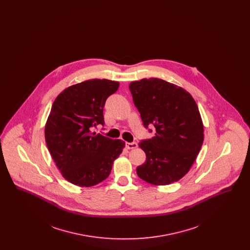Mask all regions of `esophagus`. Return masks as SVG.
<instances>
[{"mask_svg":"<svg viewBox=\"0 0 250 250\" xmlns=\"http://www.w3.org/2000/svg\"><path fill=\"white\" fill-rule=\"evenodd\" d=\"M137 146H138V144L136 143H125V147L127 149H135V148H137Z\"/></svg>","mask_w":250,"mask_h":250,"instance_id":"esophagus-1","label":"esophagus"}]
</instances>
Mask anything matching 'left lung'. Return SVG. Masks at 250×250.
Returning <instances> with one entry per match:
<instances>
[{"mask_svg":"<svg viewBox=\"0 0 250 250\" xmlns=\"http://www.w3.org/2000/svg\"><path fill=\"white\" fill-rule=\"evenodd\" d=\"M143 125H154L155 137L139 143L146 160L137 167L143 181L166 186L190 169L203 143V124L192 95L182 87L151 78L129 84Z\"/></svg>","mask_w":250,"mask_h":250,"instance_id":"left-lung-1","label":"left lung"}]
</instances>
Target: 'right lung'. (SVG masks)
I'll return each mask as SVG.
<instances>
[{"mask_svg": "<svg viewBox=\"0 0 250 250\" xmlns=\"http://www.w3.org/2000/svg\"><path fill=\"white\" fill-rule=\"evenodd\" d=\"M119 83L94 79L64 89L54 100L45 140L62 177L73 185L90 188L108 177L113 161L125 143L91 128L104 125L103 108Z\"/></svg>", "mask_w": 250, "mask_h": 250, "instance_id": "obj_1", "label": "right lung"}]
</instances>
